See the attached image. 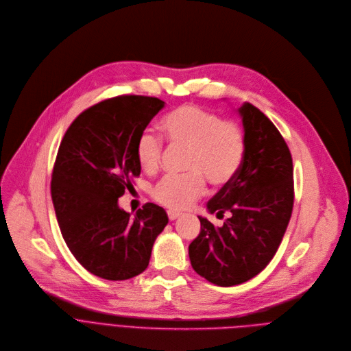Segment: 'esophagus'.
<instances>
[{
	"instance_id": "1",
	"label": "esophagus",
	"mask_w": 351,
	"mask_h": 351,
	"mask_svg": "<svg viewBox=\"0 0 351 351\" xmlns=\"http://www.w3.org/2000/svg\"><path fill=\"white\" fill-rule=\"evenodd\" d=\"M167 216H169V220H170V221H174V220H177V219L181 216V213L174 212V210H169V212H167Z\"/></svg>"
}]
</instances>
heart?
I'll return each instance as SVG.
<instances>
[{"instance_id": "obj_1", "label": "heart", "mask_w": 351, "mask_h": 351, "mask_svg": "<svg viewBox=\"0 0 351 351\" xmlns=\"http://www.w3.org/2000/svg\"><path fill=\"white\" fill-rule=\"evenodd\" d=\"M159 130L173 148L186 149L184 176H167L152 189L154 199L170 210H184L206 191L204 178L223 188L237 177L245 156L242 130L196 105H182L167 113ZM163 145L151 132L136 139L138 166L154 173L160 165Z\"/></svg>"}]
</instances>
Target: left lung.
I'll list each match as a JSON object with an SVG mask.
<instances>
[{"label":"left lung","mask_w":351,"mask_h":351,"mask_svg":"<svg viewBox=\"0 0 351 351\" xmlns=\"http://www.w3.org/2000/svg\"><path fill=\"white\" fill-rule=\"evenodd\" d=\"M245 156L234 181L207 202L208 213L231 217L215 227L200 217V234L189 245L192 268L219 287L243 284L276 253L293 208V163L281 132L256 106L238 109Z\"/></svg>","instance_id":"left-lung-1"}]
</instances>
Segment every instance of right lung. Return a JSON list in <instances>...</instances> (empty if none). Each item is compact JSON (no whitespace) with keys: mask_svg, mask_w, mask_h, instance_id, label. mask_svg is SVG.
Segmentation results:
<instances>
[{"mask_svg":"<svg viewBox=\"0 0 351 351\" xmlns=\"http://www.w3.org/2000/svg\"><path fill=\"white\" fill-rule=\"evenodd\" d=\"M163 108L155 97L105 99L75 119L58 149L51 196L62 237L87 271L109 281L145 271L169 223L155 203L131 217L117 202L141 173L136 139Z\"/></svg>","mask_w":351,"mask_h":351,"instance_id":"add662e5","label":"right lung"}]
</instances>
